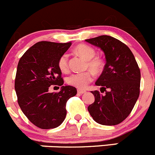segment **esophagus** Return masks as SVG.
Segmentation results:
<instances>
[{"mask_svg": "<svg viewBox=\"0 0 155 155\" xmlns=\"http://www.w3.org/2000/svg\"><path fill=\"white\" fill-rule=\"evenodd\" d=\"M86 93V90H78V94H83V93Z\"/></svg>", "mask_w": 155, "mask_h": 155, "instance_id": "34e87169", "label": "esophagus"}]
</instances>
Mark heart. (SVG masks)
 Instances as JSON below:
<instances>
[{
  "instance_id": "heart-1",
  "label": "heart",
  "mask_w": 155,
  "mask_h": 155,
  "mask_svg": "<svg viewBox=\"0 0 155 155\" xmlns=\"http://www.w3.org/2000/svg\"><path fill=\"white\" fill-rule=\"evenodd\" d=\"M75 52L87 60V68L94 72L95 74H99L102 72L105 67V62L103 59L98 56H95L96 50L87 44H80L76 47ZM58 67L62 72H67L68 71V56L64 53L59 57L58 60ZM93 80V74L91 71L84 72L74 73L68 76L66 79L67 84L77 88H85Z\"/></svg>"
}]
</instances>
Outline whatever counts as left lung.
Wrapping results in <instances>:
<instances>
[{
  "label": "left lung",
  "instance_id": "1",
  "mask_svg": "<svg viewBox=\"0 0 155 155\" xmlns=\"http://www.w3.org/2000/svg\"><path fill=\"white\" fill-rule=\"evenodd\" d=\"M104 52L106 64L96 82L101 93L92 91L95 101L87 108L93 120L107 126L117 125L129 116L140 92L141 74L129 47L119 40L101 35L85 40Z\"/></svg>",
  "mask_w": 155,
  "mask_h": 155
}]
</instances>
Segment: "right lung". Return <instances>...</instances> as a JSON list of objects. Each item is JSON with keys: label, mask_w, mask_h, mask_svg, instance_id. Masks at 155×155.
I'll use <instances>...</instances> for the list:
<instances>
[{"label": "right lung", "mask_w": 155, "mask_h": 155, "mask_svg": "<svg viewBox=\"0 0 155 155\" xmlns=\"http://www.w3.org/2000/svg\"><path fill=\"white\" fill-rule=\"evenodd\" d=\"M71 42L40 41L22 55L15 79L17 101L24 114L41 129L59 127L66 116V102L77 94L75 87L62 86L58 60ZM51 85H62L58 93H49Z\"/></svg>", "instance_id": "right-lung-1"}]
</instances>
